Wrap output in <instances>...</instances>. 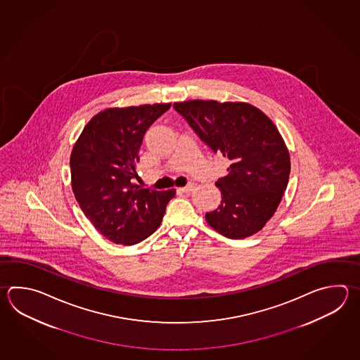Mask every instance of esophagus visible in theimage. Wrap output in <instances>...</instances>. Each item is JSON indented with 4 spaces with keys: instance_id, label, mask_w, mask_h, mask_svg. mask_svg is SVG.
I'll list each match as a JSON object with an SVG mask.
<instances>
[{
    "instance_id": "obj_1",
    "label": "esophagus",
    "mask_w": 360,
    "mask_h": 360,
    "mask_svg": "<svg viewBox=\"0 0 360 360\" xmlns=\"http://www.w3.org/2000/svg\"><path fill=\"white\" fill-rule=\"evenodd\" d=\"M193 188H195V184H188L187 186L182 187V188H179V190L182 192H186V193H188V192H191Z\"/></svg>"
}]
</instances>
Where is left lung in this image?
<instances>
[{
    "mask_svg": "<svg viewBox=\"0 0 360 360\" xmlns=\"http://www.w3.org/2000/svg\"><path fill=\"white\" fill-rule=\"evenodd\" d=\"M173 108L214 154L229 160L215 186L220 205L205 214L210 227L240 240L259 232L278 207L290 176V155L277 127L246 103L191 100Z\"/></svg>",
    "mask_w": 360,
    "mask_h": 360,
    "instance_id": "1",
    "label": "left lung"
}]
</instances>
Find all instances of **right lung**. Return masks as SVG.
Segmentation results:
<instances>
[{
  "label": "right lung",
  "mask_w": 360,
  "mask_h": 360,
  "mask_svg": "<svg viewBox=\"0 0 360 360\" xmlns=\"http://www.w3.org/2000/svg\"><path fill=\"white\" fill-rule=\"evenodd\" d=\"M170 103L112 108L84 127L70 155L74 196L98 232L119 245H134L162 223L174 190L133 184L141 145L150 125Z\"/></svg>",
  "instance_id": "add662e5"
}]
</instances>
